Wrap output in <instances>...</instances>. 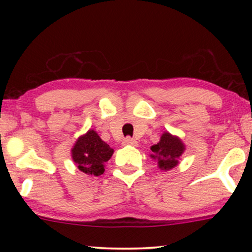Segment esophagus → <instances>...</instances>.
<instances>
[{
	"mask_svg": "<svg viewBox=\"0 0 252 252\" xmlns=\"http://www.w3.org/2000/svg\"><path fill=\"white\" fill-rule=\"evenodd\" d=\"M123 144L124 146H133V147H136L137 146V141L134 140V139H130V137H125L123 141Z\"/></svg>",
	"mask_w": 252,
	"mask_h": 252,
	"instance_id": "1",
	"label": "esophagus"
}]
</instances>
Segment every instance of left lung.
Instances as JSON below:
<instances>
[{"instance_id":"8db88e82","label":"left lung","mask_w":252,"mask_h":252,"mask_svg":"<svg viewBox=\"0 0 252 252\" xmlns=\"http://www.w3.org/2000/svg\"><path fill=\"white\" fill-rule=\"evenodd\" d=\"M153 154L150 157L157 161L158 167L163 171H168L179 164V159L186 150L185 143L177 135L164 132L159 142L150 147Z\"/></svg>"}]
</instances>
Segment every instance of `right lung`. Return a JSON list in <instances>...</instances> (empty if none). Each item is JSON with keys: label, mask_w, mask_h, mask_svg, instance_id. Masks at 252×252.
<instances>
[{"label": "right lung", "mask_w": 252, "mask_h": 252, "mask_svg": "<svg viewBox=\"0 0 252 252\" xmlns=\"http://www.w3.org/2000/svg\"><path fill=\"white\" fill-rule=\"evenodd\" d=\"M112 155V148H110L94 129H89L87 133L79 136L71 149V157L79 170L94 177L104 173V164Z\"/></svg>", "instance_id": "1"}]
</instances>
